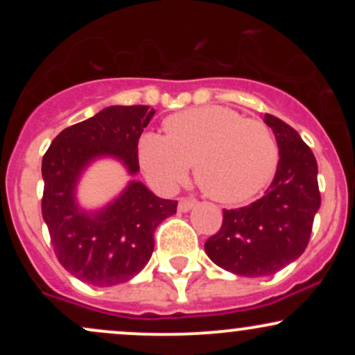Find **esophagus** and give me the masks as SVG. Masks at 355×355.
<instances>
[{
    "mask_svg": "<svg viewBox=\"0 0 355 355\" xmlns=\"http://www.w3.org/2000/svg\"><path fill=\"white\" fill-rule=\"evenodd\" d=\"M195 203L197 202L191 200V198H180V202H178V210L185 214V211H190L191 209H193Z\"/></svg>",
    "mask_w": 355,
    "mask_h": 355,
    "instance_id": "esophagus-1",
    "label": "esophagus"
}]
</instances>
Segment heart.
<instances>
[{"label": "heart", "mask_w": 355, "mask_h": 355, "mask_svg": "<svg viewBox=\"0 0 355 355\" xmlns=\"http://www.w3.org/2000/svg\"><path fill=\"white\" fill-rule=\"evenodd\" d=\"M165 132L145 133L138 141L146 180L165 193L185 180L191 164L200 189L222 203L250 200L275 173L279 150L272 132L235 110H185L166 118Z\"/></svg>", "instance_id": "1"}]
</instances>
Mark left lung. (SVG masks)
Listing matches in <instances>:
<instances>
[{"label": "left lung", "mask_w": 355, "mask_h": 355, "mask_svg": "<svg viewBox=\"0 0 355 355\" xmlns=\"http://www.w3.org/2000/svg\"><path fill=\"white\" fill-rule=\"evenodd\" d=\"M279 146L274 180L262 198L223 210L220 230L205 242L214 263L242 277L274 275L304 254L320 193L317 162L299 133L274 115H263Z\"/></svg>", "instance_id": "1"}]
</instances>
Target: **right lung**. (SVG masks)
I'll return each instance as SVG.
<instances>
[{
  "instance_id": "1",
  "label": "right lung",
  "mask_w": 355,
  "mask_h": 355,
  "mask_svg": "<svg viewBox=\"0 0 355 355\" xmlns=\"http://www.w3.org/2000/svg\"><path fill=\"white\" fill-rule=\"evenodd\" d=\"M153 115L146 105L107 107L64 128L44 153L43 220L60 263L81 282L112 287L140 274L153 254L155 229L177 214V202L135 180L138 140ZM103 157L116 159L132 180L103 207L85 209L76 198L78 183Z\"/></svg>"
}]
</instances>
